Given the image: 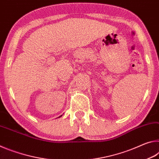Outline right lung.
<instances>
[{
	"label": "right lung",
	"instance_id": "1",
	"mask_svg": "<svg viewBox=\"0 0 159 159\" xmlns=\"http://www.w3.org/2000/svg\"><path fill=\"white\" fill-rule=\"evenodd\" d=\"M61 116H62V115H61V116H59V118H60V117Z\"/></svg>",
	"mask_w": 159,
	"mask_h": 159
}]
</instances>
